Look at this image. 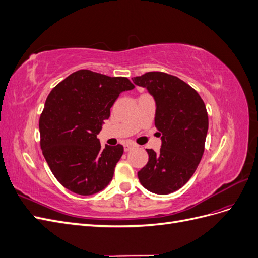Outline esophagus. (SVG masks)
Wrapping results in <instances>:
<instances>
[{
  "label": "esophagus",
  "instance_id": "34e87169",
  "mask_svg": "<svg viewBox=\"0 0 258 258\" xmlns=\"http://www.w3.org/2000/svg\"><path fill=\"white\" fill-rule=\"evenodd\" d=\"M136 147V145L135 144H132V143H127V144H124L123 145V148H124V152H129V151H131L132 148H135Z\"/></svg>",
  "mask_w": 258,
  "mask_h": 258
}]
</instances>
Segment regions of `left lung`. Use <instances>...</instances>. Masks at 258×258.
<instances>
[{
	"label": "left lung",
	"instance_id": "left-lung-1",
	"mask_svg": "<svg viewBox=\"0 0 258 258\" xmlns=\"http://www.w3.org/2000/svg\"><path fill=\"white\" fill-rule=\"evenodd\" d=\"M132 81L153 96L161 136L160 152L146 150L148 161L138 177L147 190L168 195L188 182L199 165L209 128L207 108L198 92L176 76L148 72Z\"/></svg>",
	"mask_w": 258,
	"mask_h": 258
}]
</instances>
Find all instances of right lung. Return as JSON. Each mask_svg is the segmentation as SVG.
Listing matches in <instances>:
<instances>
[{
	"label": "right lung",
	"instance_id": "add662e5",
	"mask_svg": "<svg viewBox=\"0 0 258 258\" xmlns=\"http://www.w3.org/2000/svg\"><path fill=\"white\" fill-rule=\"evenodd\" d=\"M135 88L127 77L80 70L59 83L40 117L41 148L59 183L82 196L110 184L122 145L101 147L97 135L122 91Z\"/></svg>",
	"mask_w": 258,
	"mask_h": 258
}]
</instances>
